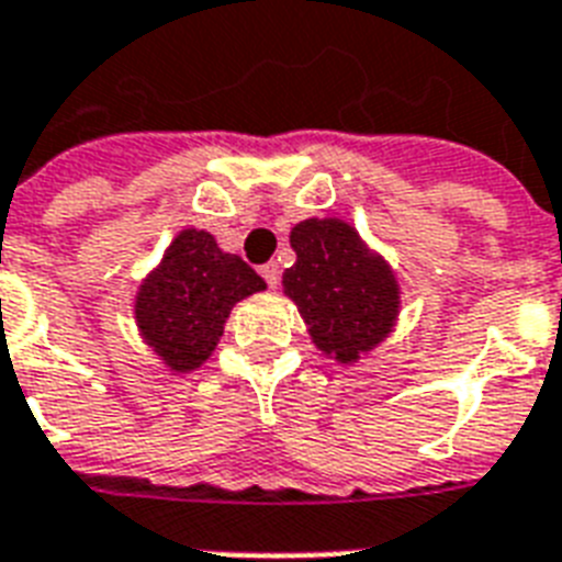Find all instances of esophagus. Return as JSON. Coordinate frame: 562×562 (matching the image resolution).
I'll use <instances>...</instances> for the list:
<instances>
[{
  "label": "esophagus",
  "mask_w": 562,
  "mask_h": 562,
  "mask_svg": "<svg viewBox=\"0 0 562 562\" xmlns=\"http://www.w3.org/2000/svg\"><path fill=\"white\" fill-rule=\"evenodd\" d=\"M259 273H262V280L268 282V289H277V285H280L282 271H280V265H277V262L262 265V268H259Z\"/></svg>",
  "instance_id": "esophagus-1"
}]
</instances>
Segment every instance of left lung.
<instances>
[{
	"instance_id": "8db88e82",
	"label": "left lung",
	"mask_w": 562,
	"mask_h": 562,
	"mask_svg": "<svg viewBox=\"0 0 562 562\" xmlns=\"http://www.w3.org/2000/svg\"><path fill=\"white\" fill-rule=\"evenodd\" d=\"M297 262L282 273V289L306 321L324 356L356 364L393 333L400 282L359 229L341 218H306L291 229Z\"/></svg>"
}]
</instances>
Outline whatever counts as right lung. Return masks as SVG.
Here are the masks:
<instances>
[{
    "mask_svg": "<svg viewBox=\"0 0 562 562\" xmlns=\"http://www.w3.org/2000/svg\"><path fill=\"white\" fill-rule=\"evenodd\" d=\"M256 291L265 280L241 256L224 254L206 229H180L136 291V329L166 368L189 373L218 347L233 306Z\"/></svg>",
    "mask_w": 562,
    "mask_h": 562,
    "instance_id": "right-lung-1",
    "label": "right lung"
}]
</instances>
